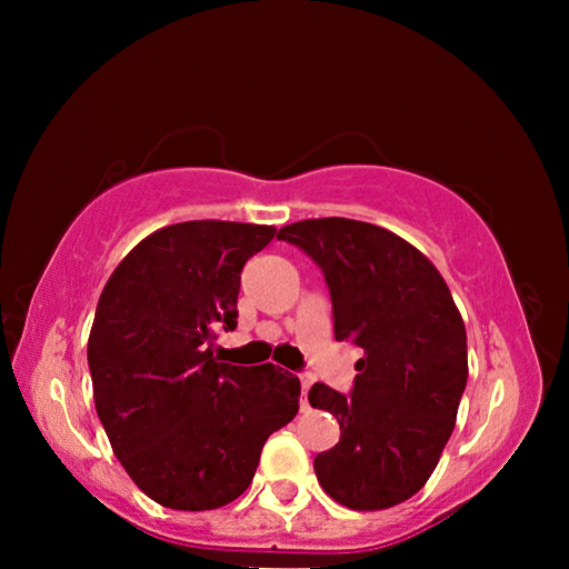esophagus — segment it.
Listing matches in <instances>:
<instances>
[{
  "label": "esophagus",
  "instance_id": "obj_1",
  "mask_svg": "<svg viewBox=\"0 0 569 569\" xmlns=\"http://www.w3.org/2000/svg\"><path fill=\"white\" fill-rule=\"evenodd\" d=\"M313 379L308 377V373H301V409H308V389H311Z\"/></svg>",
  "mask_w": 569,
  "mask_h": 569
}]
</instances>
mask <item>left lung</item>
<instances>
[{
	"instance_id": "8db88e82",
	"label": "left lung",
	"mask_w": 569,
	"mask_h": 569,
	"mask_svg": "<svg viewBox=\"0 0 569 569\" xmlns=\"http://www.w3.org/2000/svg\"><path fill=\"white\" fill-rule=\"evenodd\" d=\"M278 240L321 268L336 341L361 349L349 393L326 383L311 407L336 417L339 445L313 459L323 492L351 509H387L427 485L467 387V331L445 278L407 240L349 218L283 226Z\"/></svg>"
}]
</instances>
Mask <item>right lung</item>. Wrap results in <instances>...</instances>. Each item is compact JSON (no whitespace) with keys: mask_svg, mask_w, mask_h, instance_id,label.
Returning <instances> with one entry per match:
<instances>
[{"mask_svg":"<svg viewBox=\"0 0 569 569\" xmlns=\"http://www.w3.org/2000/svg\"><path fill=\"white\" fill-rule=\"evenodd\" d=\"M271 226L188 220L140 240L104 283L88 341L94 409L114 457L158 505L203 512L253 481L266 439L296 417L301 381L230 366L240 271Z\"/></svg>","mask_w":569,"mask_h":569,"instance_id":"1","label":"right lung"}]
</instances>
